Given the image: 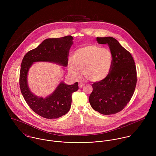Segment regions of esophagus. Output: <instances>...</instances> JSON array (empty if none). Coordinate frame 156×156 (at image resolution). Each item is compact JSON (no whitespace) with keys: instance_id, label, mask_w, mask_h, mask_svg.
<instances>
[{"instance_id":"esophagus-1","label":"esophagus","mask_w":156,"mask_h":156,"mask_svg":"<svg viewBox=\"0 0 156 156\" xmlns=\"http://www.w3.org/2000/svg\"><path fill=\"white\" fill-rule=\"evenodd\" d=\"M84 85H85V84H84L83 83H82V82H80V83H79V87L80 88H82L83 87H84Z\"/></svg>"}]
</instances>
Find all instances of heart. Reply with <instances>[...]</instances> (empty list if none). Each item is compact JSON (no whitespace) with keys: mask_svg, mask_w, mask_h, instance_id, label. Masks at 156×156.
<instances>
[{"mask_svg":"<svg viewBox=\"0 0 156 156\" xmlns=\"http://www.w3.org/2000/svg\"><path fill=\"white\" fill-rule=\"evenodd\" d=\"M113 64L111 51L98 45L87 44L76 49L73 58L68 59L69 73L74 77L80 76V69L85 78L99 82L109 74Z\"/></svg>","mask_w":156,"mask_h":156,"instance_id":"1","label":"heart"}]
</instances>
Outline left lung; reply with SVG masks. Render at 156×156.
<instances>
[{"label":"left lung","mask_w":156,"mask_h":156,"mask_svg":"<svg viewBox=\"0 0 156 156\" xmlns=\"http://www.w3.org/2000/svg\"><path fill=\"white\" fill-rule=\"evenodd\" d=\"M97 41L109 45L113 64L105 80L92 84L89 103L94 110L103 115L115 114L124 108L133 95L137 82L136 68L130 53L116 39L97 37Z\"/></svg>","instance_id":"1"}]
</instances>
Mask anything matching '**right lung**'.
Segmentation results:
<instances>
[{
    "label": "right lung",
    "instance_id": "obj_1",
    "mask_svg": "<svg viewBox=\"0 0 156 156\" xmlns=\"http://www.w3.org/2000/svg\"><path fill=\"white\" fill-rule=\"evenodd\" d=\"M73 40L71 35L46 39L36 48L29 51L23 59L19 80L21 92L30 108L45 118H58L69 111L71 95L79 89L78 83L68 85L61 82L51 94L45 98L40 97L33 94L29 88V69L36 62H48L67 67L69 50L73 44Z\"/></svg>",
    "mask_w": 156,
    "mask_h": 156
}]
</instances>
